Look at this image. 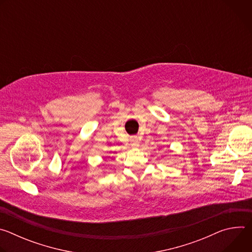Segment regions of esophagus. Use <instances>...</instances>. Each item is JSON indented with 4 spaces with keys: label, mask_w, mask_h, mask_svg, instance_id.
<instances>
[{
    "label": "esophagus",
    "mask_w": 252,
    "mask_h": 252,
    "mask_svg": "<svg viewBox=\"0 0 252 252\" xmlns=\"http://www.w3.org/2000/svg\"><path fill=\"white\" fill-rule=\"evenodd\" d=\"M130 145L132 148H137L139 146V141L137 136H131L130 137Z\"/></svg>",
    "instance_id": "1"
}]
</instances>
